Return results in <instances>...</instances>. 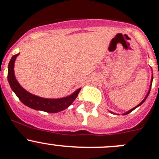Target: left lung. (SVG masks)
<instances>
[{"label": "left lung", "instance_id": "left-lung-1", "mask_svg": "<svg viewBox=\"0 0 159 159\" xmlns=\"http://www.w3.org/2000/svg\"><path fill=\"white\" fill-rule=\"evenodd\" d=\"M152 80H153V76H152ZM152 84H151V86H150V90H149L148 93V94H147V96H146V97H145V98H144V99H143V101H141V102H140V104H139V105H137V106H136V107H135V108H132V109H131V110H129V111H127V112H126V113H124V114H123V115H127V114H129V113H130V112H131V111H134V109H135V108H137V107H139V106H140V105H142V104H143V102H144V101H145V100H146V99H147V98H148V95H149V93H150V91H151V87H152ZM111 113H112V112H111Z\"/></svg>", "mask_w": 159, "mask_h": 159}]
</instances>
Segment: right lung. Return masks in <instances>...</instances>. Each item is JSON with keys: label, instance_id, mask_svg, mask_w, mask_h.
<instances>
[{"label": "right lung", "instance_id": "right-lung-1", "mask_svg": "<svg viewBox=\"0 0 159 159\" xmlns=\"http://www.w3.org/2000/svg\"><path fill=\"white\" fill-rule=\"evenodd\" d=\"M19 54H15L11 57L7 67V80H8L11 90L14 91L16 96L26 106L35 110L46 111L50 113H56L63 111L67 108L74 100L78 96L81 89L75 90L72 94L58 99H48L29 93L16 80L14 73V63Z\"/></svg>", "mask_w": 159, "mask_h": 159}]
</instances>
